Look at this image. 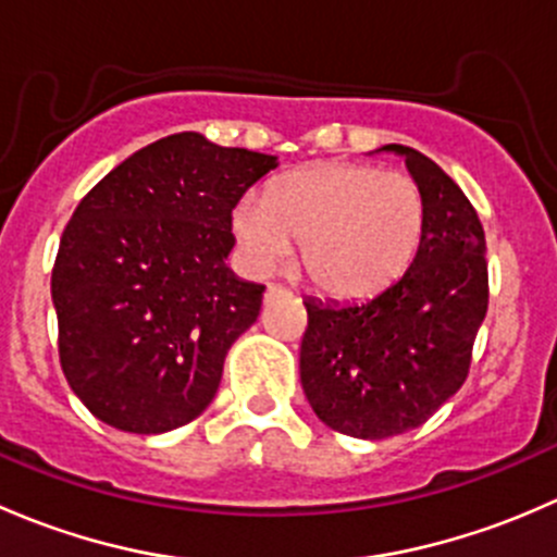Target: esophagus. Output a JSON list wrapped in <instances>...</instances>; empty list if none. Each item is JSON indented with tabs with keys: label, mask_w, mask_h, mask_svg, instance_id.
<instances>
[{
	"label": "esophagus",
	"mask_w": 557,
	"mask_h": 557,
	"mask_svg": "<svg viewBox=\"0 0 557 557\" xmlns=\"http://www.w3.org/2000/svg\"><path fill=\"white\" fill-rule=\"evenodd\" d=\"M283 296H290V290H285L283 288V285H269V288H267V305H269V301H274V299H283Z\"/></svg>",
	"instance_id": "esophagus-1"
}]
</instances>
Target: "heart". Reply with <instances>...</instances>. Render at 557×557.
<instances>
[{
	"label": "heart",
	"mask_w": 557,
	"mask_h": 557,
	"mask_svg": "<svg viewBox=\"0 0 557 557\" xmlns=\"http://www.w3.org/2000/svg\"><path fill=\"white\" fill-rule=\"evenodd\" d=\"M252 269L277 267L299 243L301 272L325 294L356 299L396 283L425 234V196L409 174L367 164H314L234 210Z\"/></svg>",
	"instance_id": "b5f03b06"
}]
</instances>
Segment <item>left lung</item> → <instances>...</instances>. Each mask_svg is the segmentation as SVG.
Wrapping results in <instances>:
<instances>
[{
  "label": "left lung",
  "instance_id": "left-lung-1",
  "mask_svg": "<svg viewBox=\"0 0 557 557\" xmlns=\"http://www.w3.org/2000/svg\"><path fill=\"white\" fill-rule=\"evenodd\" d=\"M407 156L425 196V234L401 280L358 305L305 301L301 387L320 420L356 440L423 425L471 367L487 312L485 232L458 183L429 156Z\"/></svg>",
  "mask_w": 557,
  "mask_h": 557
}]
</instances>
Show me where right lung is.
Segmentation results:
<instances>
[{"mask_svg": "<svg viewBox=\"0 0 557 557\" xmlns=\"http://www.w3.org/2000/svg\"><path fill=\"white\" fill-rule=\"evenodd\" d=\"M274 161L172 134L75 207L50 294L61 372L102 423L164 434L210 407L228 347L256 323L267 290L223 263L237 243L232 212Z\"/></svg>", "mask_w": 557, "mask_h": 557, "instance_id": "obj_1", "label": "right lung"}]
</instances>
